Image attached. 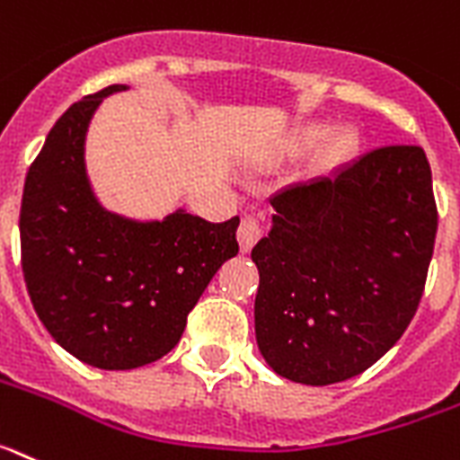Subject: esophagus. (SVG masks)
Masks as SVG:
<instances>
[{"label":"esophagus","mask_w":460,"mask_h":460,"mask_svg":"<svg viewBox=\"0 0 460 460\" xmlns=\"http://www.w3.org/2000/svg\"><path fill=\"white\" fill-rule=\"evenodd\" d=\"M261 234H262L261 216L246 214L244 218H242V223H239V233H237L239 246H242V251H249L251 246L256 244Z\"/></svg>","instance_id":"obj_1"}]
</instances>
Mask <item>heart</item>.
Segmentation results:
<instances>
[{
	"label": "heart",
	"instance_id": "b5f03b06",
	"mask_svg": "<svg viewBox=\"0 0 460 460\" xmlns=\"http://www.w3.org/2000/svg\"><path fill=\"white\" fill-rule=\"evenodd\" d=\"M331 132V128L323 123H314V125H305L296 132L293 137V146L297 148H309V146H316L325 135ZM358 146V135H356V129L353 128H340L335 129L328 139V155L335 160H342L349 158L353 151Z\"/></svg>",
	"mask_w": 460,
	"mask_h": 460
}]
</instances>
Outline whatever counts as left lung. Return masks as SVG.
<instances>
[{
    "label": "left lung",
    "instance_id": "obj_1",
    "mask_svg": "<svg viewBox=\"0 0 460 460\" xmlns=\"http://www.w3.org/2000/svg\"><path fill=\"white\" fill-rule=\"evenodd\" d=\"M270 202L272 230L251 251L262 358L297 384L351 379L398 342L421 302L438 233L426 153L375 148Z\"/></svg>",
    "mask_w": 460,
    "mask_h": 460
}]
</instances>
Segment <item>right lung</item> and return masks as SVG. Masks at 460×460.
<instances>
[{"mask_svg": "<svg viewBox=\"0 0 460 460\" xmlns=\"http://www.w3.org/2000/svg\"><path fill=\"white\" fill-rule=\"evenodd\" d=\"M109 85L74 102L30 164L21 204L27 293L62 349L100 370H132L179 344L188 314L227 258L239 216L209 223L179 209L139 223L111 214L88 183L84 144Z\"/></svg>", "mask_w": 460, "mask_h": 460, "instance_id": "right-lung-1", "label": "right lung"}]
</instances>
